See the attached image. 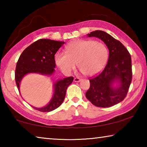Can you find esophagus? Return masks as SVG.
I'll use <instances>...</instances> for the list:
<instances>
[{
	"label": "esophagus",
	"instance_id": "esophagus-1",
	"mask_svg": "<svg viewBox=\"0 0 147 147\" xmlns=\"http://www.w3.org/2000/svg\"><path fill=\"white\" fill-rule=\"evenodd\" d=\"M82 80L81 78H78V77H76V78H74V81L75 82H80Z\"/></svg>",
	"mask_w": 147,
	"mask_h": 147
}]
</instances>
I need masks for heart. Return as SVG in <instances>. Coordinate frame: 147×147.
I'll use <instances>...</instances> for the list:
<instances>
[{"label": "heart", "mask_w": 147, "mask_h": 147, "mask_svg": "<svg viewBox=\"0 0 147 147\" xmlns=\"http://www.w3.org/2000/svg\"><path fill=\"white\" fill-rule=\"evenodd\" d=\"M108 50L103 43L88 39H77L69 43L65 53L55 56L56 65L65 74H69L77 67L85 76L98 74L105 67Z\"/></svg>", "instance_id": "obj_1"}]
</instances>
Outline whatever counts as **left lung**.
<instances>
[{"label":"left lung","instance_id":"obj_1","mask_svg":"<svg viewBox=\"0 0 147 147\" xmlns=\"http://www.w3.org/2000/svg\"><path fill=\"white\" fill-rule=\"evenodd\" d=\"M88 36L104 41L109 50V58L104 70L89 80L90 88L86 96L95 106H113L123 101L128 91L132 79L131 56L120 41L105 32L95 30ZM115 83L117 86H114Z\"/></svg>","mask_w":147,"mask_h":147}]
</instances>
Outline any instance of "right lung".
<instances>
[{
    "instance_id": "right-lung-1",
    "label": "right lung",
    "mask_w": 147,
    "mask_h": 147,
    "mask_svg": "<svg viewBox=\"0 0 147 147\" xmlns=\"http://www.w3.org/2000/svg\"><path fill=\"white\" fill-rule=\"evenodd\" d=\"M64 43V41L41 39L24 50L17 61L15 73V78L19 93L21 80L26 74L38 73L51 76L54 73L56 67L54 55ZM73 80V77L70 76L56 81L54 84L53 97L49 103L42 108H33L42 112H49L58 108L63 102L67 89Z\"/></svg>"
}]
</instances>
